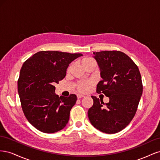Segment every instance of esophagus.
Instances as JSON below:
<instances>
[{
	"label": "esophagus",
	"mask_w": 160,
	"mask_h": 160,
	"mask_svg": "<svg viewBox=\"0 0 160 160\" xmlns=\"http://www.w3.org/2000/svg\"><path fill=\"white\" fill-rule=\"evenodd\" d=\"M77 99H81V98H84V95L78 94V95H77Z\"/></svg>",
	"instance_id": "obj_1"
}]
</instances>
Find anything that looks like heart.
<instances>
[{
	"mask_svg": "<svg viewBox=\"0 0 160 160\" xmlns=\"http://www.w3.org/2000/svg\"><path fill=\"white\" fill-rule=\"evenodd\" d=\"M93 63H96L95 61L93 59V58H91V57H85L81 60V64L83 66L85 69L87 68V67L89 66L90 65L93 64ZM71 67L72 65H71L68 67V69H67V72L70 71ZM93 82L91 80L79 81L77 84V89L79 92H81V93H84V92L88 91L89 89L90 86L93 85Z\"/></svg>",
	"mask_w": 160,
	"mask_h": 160,
	"instance_id": "heart-1",
	"label": "heart"
}]
</instances>
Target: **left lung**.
I'll use <instances>...</instances> for the list:
<instances>
[{
  "instance_id": "left-lung-1",
  "label": "left lung",
  "mask_w": 160,
  "mask_h": 160,
  "mask_svg": "<svg viewBox=\"0 0 160 160\" xmlns=\"http://www.w3.org/2000/svg\"><path fill=\"white\" fill-rule=\"evenodd\" d=\"M101 80L96 91L109 98V103L91 96L93 105L88 110L91 123L101 132L115 133L127 127L136 113L143 92L138 67L119 51L94 52Z\"/></svg>"
}]
</instances>
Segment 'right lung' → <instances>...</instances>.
<instances>
[{"mask_svg":"<svg viewBox=\"0 0 160 160\" xmlns=\"http://www.w3.org/2000/svg\"><path fill=\"white\" fill-rule=\"evenodd\" d=\"M82 55L42 51L24 62L17 81L18 93L26 118L40 132L55 133L68 123L77 96L59 97L55 93L54 85L65 77L71 62Z\"/></svg>","mask_w":160,"mask_h":160,"instance_id":"obj_1","label":"right lung"}]
</instances>
